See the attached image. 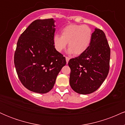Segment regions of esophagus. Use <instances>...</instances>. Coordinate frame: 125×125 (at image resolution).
I'll list each match as a JSON object with an SVG mask.
<instances>
[{"label":"esophagus","mask_w":125,"mask_h":125,"mask_svg":"<svg viewBox=\"0 0 125 125\" xmlns=\"http://www.w3.org/2000/svg\"><path fill=\"white\" fill-rule=\"evenodd\" d=\"M69 59H70V58H69V57H67V56L66 57V61L67 63L69 62Z\"/></svg>","instance_id":"obj_1"}]
</instances>
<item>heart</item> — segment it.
<instances>
[{
  "instance_id": "b5f03b06",
  "label": "heart",
  "mask_w": 125,
  "mask_h": 125,
  "mask_svg": "<svg viewBox=\"0 0 125 125\" xmlns=\"http://www.w3.org/2000/svg\"><path fill=\"white\" fill-rule=\"evenodd\" d=\"M92 39V31L86 25L72 24L62 31L61 36L55 35L53 38L56 50L61 52L68 43V52L79 55L88 49Z\"/></svg>"
}]
</instances>
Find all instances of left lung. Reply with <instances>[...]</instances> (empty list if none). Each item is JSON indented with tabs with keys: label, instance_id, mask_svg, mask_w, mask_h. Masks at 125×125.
<instances>
[{
	"label": "left lung",
	"instance_id": "8db88e82",
	"mask_svg": "<svg viewBox=\"0 0 125 125\" xmlns=\"http://www.w3.org/2000/svg\"><path fill=\"white\" fill-rule=\"evenodd\" d=\"M110 49L103 31L95 29L90 46L78 57L69 60V83L73 90L87 94L98 89L109 71Z\"/></svg>",
	"mask_w": 125,
	"mask_h": 125
}]
</instances>
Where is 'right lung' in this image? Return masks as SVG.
I'll return each instance as SVG.
<instances>
[{
	"instance_id": "right-lung-1",
	"label": "right lung",
	"mask_w": 125,
	"mask_h": 125,
	"mask_svg": "<svg viewBox=\"0 0 125 125\" xmlns=\"http://www.w3.org/2000/svg\"><path fill=\"white\" fill-rule=\"evenodd\" d=\"M53 19L33 21L19 38L14 63L19 78L28 90L48 93L66 63L65 57L56 50L53 38Z\"/></svg>"
}]
</instances>
